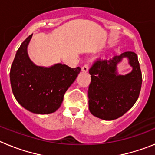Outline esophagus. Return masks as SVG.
<instances>
[{
  "instance_id": "1",
  "label": "esophagus",
  "mask_w": 155,
  "mask_h": 155,
  "mask_svg": "<svg viewBox=\"0 0 155 155\" xmlns=\"http://www.w3.org/2000/svg\"><path fill=\"white\" fill-rule=\"evenodd\" d=\"M81 71H83V72H87V71H88V64H84V65L81 68Z\"/></svg>"
}]
</instances>
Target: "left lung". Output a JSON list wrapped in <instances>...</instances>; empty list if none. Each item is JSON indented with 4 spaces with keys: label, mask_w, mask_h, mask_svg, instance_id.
Masks as SVG:
<instances>
[{
    "label": "left lung",
    "mask_w": 155,
    "mask_h": 155,
    "mask_svg": "<svg viewBox=\"0 0 155 155\" xmlns=\"http://www.w3.org/2000/svg\"><path fill=\"white\" fill-rule=\"evenodd\" d=\"M124 57L129 59L133 71L118 75L116 66ZM91 81L88 87V105L93 116L104 120H113L125 114L139 97L142 74L137 56L125 52L113 59H97L89 69Z\"/></svg>",
    "instance_id": "obj_1"
}]
</instances>
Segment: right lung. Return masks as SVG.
I'll list each match as a JSON object with an SVG mask.
<instances>
[{
    "label": "right lung",
    "mask_w": 155,
    "mask_h": 155,
    "mask_svg": "<svg viewBox=\"0 0 155 155\" xmlns=\"http://www.w3.org/2000/svg\"><path fill=\"white\" fill-rule=\"evenodd\" d=\"M31 35L25 39L16 53L11 68V85L15 98L22 107L36 114H49L61 107L66 91L81 68L61 64L50 68L35 65L27 53Z\"/></svg>",
    "instance_id": "1"
}]
</instances>
